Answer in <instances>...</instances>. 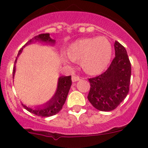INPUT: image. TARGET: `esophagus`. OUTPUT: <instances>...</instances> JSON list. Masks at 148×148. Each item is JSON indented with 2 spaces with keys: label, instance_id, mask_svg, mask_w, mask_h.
<instances>
[{
  "label": "esophagus",
  "instance_id": "34e87169",
  "mask_svg": "<svg viewBox=\"0 0 148 148\" xmlns=\"http://www.w3.org/2000/svg\"><path fill=\"white\" fill-rule=\"evenodd\" d=\"M71 79H72V82H76L79 81V80H80V78L79 76H72V77H71Z\"/></svg>",
  "mask_w": 148,
  "mask_h": 148
}]
</instances>
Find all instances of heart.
<instances>
[{"label":"heart","mask_w":148,"mask_h":148,"mask_svg":"<svg viewBox=\"0 0 148 148\" xmlns=\"http://www.w3.org/2000/svg\"><path fill=\"white\" fill-rule=\"evenodd\" d=\"M111 44L105 37H92L78 40L69 46L66 54L73 62H81L82 68L91 75L100 74L110 62Z\"/></svg>","instance_id":"b5f03b06"}]
</instances>
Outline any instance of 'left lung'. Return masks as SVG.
<instances>
[{"label": "left lung", "mask_w": 148, "mask_h": 148, "mask_svg": "<svg viewBox=\"0 0 148 148\" xmlns=\"http://www.w3.org/2000/svg\"><path fill=\"white\" fill-rule=\"evenodd\" d=\"M115 56L102 74L89 78L88 99L99 111H112L118 107L129 92L131 64L125 48L114 42Z\"/></svg>", "instance_id": "8db88e82"}]
</instances>
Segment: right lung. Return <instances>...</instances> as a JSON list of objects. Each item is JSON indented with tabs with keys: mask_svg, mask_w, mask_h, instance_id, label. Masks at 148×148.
Instances as JSON below:
<instances>
[{
	"mask_svg": "<svg viewBox=\"0 0 148 148\" xmlns=\"http://www.w3.org/2000/svg\"><path fill=\"white\" fill-rule=\"evenodd\" d=\"M42 41L45 42L46 44H54L55 40H53L51 38L50 34H41L39 35H37L34 36L32 39L29 40L25 46L28 44H31L34 41ZM23 49H20L18 53V56L21 53ZM17 57L15 60L14 64H16V61H17ZM15 71H16V66L14 65L13 69V79L14 77ZM71 85V76L68 77H60L58 80V86L55 95H53V97L46 103L41 106L36 107V109H32L28 107L27 106L24 105L22 104L23 107L26 109L28 112L31 113H33L34 114H36L37 116L40 117H51L54 114H57L59 111L62 109L64 104L65 103L67 95H68L69 92L70 87Z\"/></svg>",
	"mask_w": 148,
	"mask_h": 148,
	"instance_id": "1",
	"label": "right lung"
}]
</instances>
